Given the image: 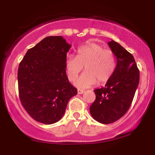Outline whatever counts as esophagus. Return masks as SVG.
I'll return each mask as SVG.
<instances>
[{
    "mask_svg": "<svg viewBox=\"0 0 155 155\" xmlns=\"http://www.w3.org/2000/svg\"><path fill=\"white\" fill-rule=\"evenodd\" d=\"M85 92L84 90H81V89H78V94H83Z\"/></svg>",
    "mask_w": 155,
    "mask_h": 155,
    "instance_id": "esophagus-1",
    "label": "esophagus"
}]
</instances>
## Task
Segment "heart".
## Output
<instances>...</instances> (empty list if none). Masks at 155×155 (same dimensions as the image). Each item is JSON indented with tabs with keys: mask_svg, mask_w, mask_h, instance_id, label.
<instances>
[{
	"mask_svg": "<svg viewBox=\"0 0 155 155\" xmlns=\"http://www.w3.org/2000/svg\"><path fill=\"white\" fill-rule=\"evenodd\" d=\"M86 71L75 81L78 88H88L97 82L105 83L116 68V60L112 51L96 43L88 42L77 50V56L68 55L65 69L69 80L73 81L84 69Z\"/></svg>",
	"mask_w": 155,
	"mask_h": 155,
	"instance_id": "heart-1",
	"label": "heart"
}]
</instances>
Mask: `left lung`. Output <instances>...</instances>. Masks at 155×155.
<instances>
[{"mask_svg": "<svg viewBox=\"0 0 155 155\" xmlns=\"http://www.w3.org/2000/svg\"><path fill=\"white\" fill-rule=\"evenodd\" d=\"M108 45L117 58V67L104 87L94 90L96 98L90 107L93 118L104 124H112L126 114L140 79V71L132 54L113 40Z\"/></svg>", "mask_w": 155, "mask_h": 155, "instance_id": "1", "label": "left lung"}]
</instances>
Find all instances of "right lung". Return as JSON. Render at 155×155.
<instances>
[{"label": "right lung", "instance_id": "1", "mask_svg": "<svg viewBox=\"0 0 155 155\" xmlns=\"http://www.w3.org/2000/svg\"><path fill=\"white\" fill-rule=\"evenodd\" d=\"M70 48L62 36H48L28 50L19 63V100L28 114L40 123L58 122L69 100L77 94L65 69Z\"/></svg>", "mask_w": 155, "mask_h": 155}]
</instances>
